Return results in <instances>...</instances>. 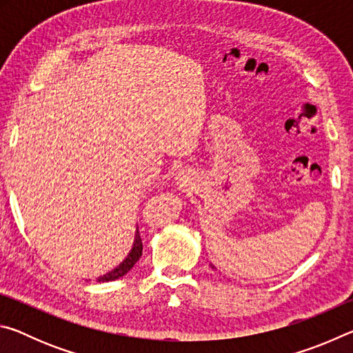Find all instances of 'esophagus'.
I'll return each instance as SVG.
<instances>
[{
  "label": "esophagus",
  "instance_id": "esophagus-1",
  "mask_svg": "<svg viewBox=\"0 0 353 353\" xmlns=\"http://www.w3.org/2000/svg\"><path fill=\"white\" fill-rule=\"evenodd\" d=\"M177 179H179V181H182V176H181V174H179V177H177Z\"/></svg>",
  "mask_w": 353,
  "mask_h": 353
}]
</instances>
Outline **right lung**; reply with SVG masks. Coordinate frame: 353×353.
<instances>
[{
	"mask_svg": "<svg viewBox=\"0 0 353 353\" xmlns=\"http://www.w3.org/2000/svg\"><path fill=\"white\" fill-rule=\"evenodd\" d=\"M141 252H143V243H141V236H140L139 227H137L134 246H132V249H130L129 255L121 263H119V265L115 268V270H112L110 272L104 274V276L98 277V282H112V280H117L119 277H123L124 274H128L130 270H132L135 263L140 260Z\"/></svg>",
	"mask_w": 353,
	"mask_h": 353,
	"instance_id": "right-lung-1",
	"label": "right lung"
}]
</instances>
